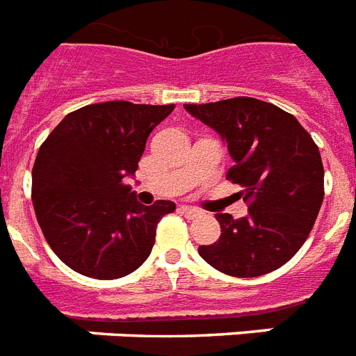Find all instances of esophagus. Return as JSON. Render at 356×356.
I'll return each instance as SVG.
<instances>
[{
	"label": "esophagus",
	"instance_id": "obj_1",
	"mask_svg": "<svg viewBox=\"0 0 356 356\" xmlns=\"http://www.w3.org/2000/svg\"><path fill=\"white\" fill-rule=\"evenodd\" d=\"M180 211L184 213L187 218H195V217H200L202 215L200 209H196V207H191V206H181Z\"/></svg>",
	"mask_w": 356,
	"mask_h": 356
}]
</instances>
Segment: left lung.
Listing matches in <instances>:
<instances>
[{"label": "left lung", "instance_id": "obj_1", "mask_svg": "<svg viewBox=\"0 0 356 356\" xmlns=\"http://www.w3.org/2000/svg\"><path fill=\"white\" fill-rule=\"evenodd\" d=\"M226 141L227 180L238 184L248 215L217 213L220 237L198 254L222 274L257 277L291 261L309 237L323 202L318 145L292 113L252 97L184 104Z\"/></svg>", "mask_w": 356, "mask_h": 356}]
</instances>
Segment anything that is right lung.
<instances>
[{"label": "right lung", "instance_id": "add662e5", "mask_svg": "<svg viewBox=\"0 0 356 356\" xmlns=\"http://www.w3.org/2000/svg\"><path fill=\"white\" fill-rule=\"evenodd\" d=\"M175 104L129 101L88 104L67 113L40 147L33 206L51 250L93 280H118L147 261L175 202L143 206L127 176L138 170L150 132Z\"/></svg>", "mask_w": 356, "mask_h": 356}]
</instances>
